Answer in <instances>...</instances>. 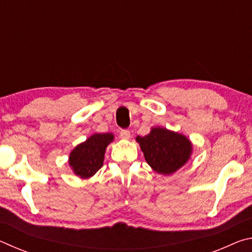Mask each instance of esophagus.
<instances>
[{
  "label": "esophagus",
  "mask_w": 252,
  "mask_h": 252,
  "mask_svg": "<svg viewBox=\"0 0 252 252\" xmlns=\"http://www.w3.org/2000/svg\"><path fill=\"white\" fill-rule=\"evenodd\" d=\"M120 136L122 139H126V140L130 139V136H131L130 131L129 130H121L120 131Z\"/></svg>",
  "instance_id": "esophagus-1"
}]
</instances>
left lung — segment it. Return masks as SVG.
Returning <instances> with one entry per match:
<instances>
[{"label":"left lung","mask_w":252,"mask_h":252,"mask_svg":"<svg viewBox=\"0 0 252 252\" xmlns=\"http://www.w3.org/2000/svg\"><path fill=\"white\" fill-rule=\"evenodd\" d=\"M149 165L156 172L171 174L190 158L192 146L185 135L153 127L146 136H136Z\"/></svg>","instance_id":"left-lung-1"}]
</instances>
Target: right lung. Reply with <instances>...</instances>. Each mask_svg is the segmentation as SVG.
Wrapping results in <instances>:
<instances>
[{
  "instance_id": "add662e5",
  "label": "right lung",
  "mask_w": 252,
  "mask_h": 252,
  "mask_svg": "<svg viewBox=\"0 0 252 252\" xmlns=\"http://www.w3.org/2000/svg\"><path fill=\"white\" fill-rule=\"evenodd\" d=\"M113 141L111 133H96L87 141L75 147L70 155V165L76 176L90 178L101 169L104 161L105 149Z\"/></svg>"
}]
</instances>
